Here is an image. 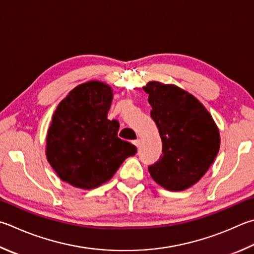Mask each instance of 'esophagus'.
Returning <instances> with one entry per match:
<instances>
[{"instance_id":"obj_1","label":"esophagus","mask_w":254,"mask_h":254,"mask_svg":"<svg viewBox=\"0 0 254 254\" xmlns=\"http://www.w3.org/2000/svg\"><path fill=\"white\" fill-rule=\"evenodd\" d=\"M133 144H134L136 147L140 146V140H134L133 141Z\"/></svg>"}]
</instances>
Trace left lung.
<instances>
[{
	"instance_id": "obj_1",
	"label": "left lung",
	"mask_w": 254,
	"mask_h": 254,
	"mask_svg": "<svg viewBox=\"0 0 254 254\" xmlns=\"http://www.w3.org/2000/svg\"><path fill=\"white\" fill-rule=\"evenodd\" d=\"M143 89L162 140V154L149 172L167 190H186L213 163L220 149L218 127L203 105L178 86L152 81Z\"/></svg>"
}]
</instances>
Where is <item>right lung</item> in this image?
<instances>
[{"instance_id": "obj_1", "label": "right lung", "mask_w": 254, "mask_h": 254, "mask_svg": "<svg viewBox=\"0 0 254 254\" xmlns=\"http://www.w3.org/2000/svg\"><path fill=\"white\" fill-rule=\"evenodd\" d=\"M111 103V87L90 81L72 90L55 110L47 156L62 181L84 190L95 189L136 153L135 145L118 136V120L108 119Z\"/></svg>"}]
</instances>
